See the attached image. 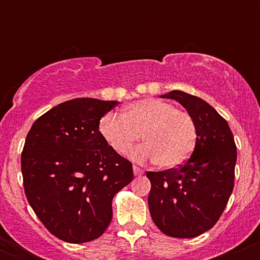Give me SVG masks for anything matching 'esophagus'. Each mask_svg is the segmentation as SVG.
I'll use <instances>...</instances> for the list:
<instances>
[{
    "instance_id": "obj_1",
    "label": "esophagus",
    "mask_w": 260,
    "mask_h": 260,
    "mask_svg": "<svg viewBox=\"0 0 260 260\" xmlns=\"http://www.w3.org/2000/svg\"><path fill=\"white\" fill-rule=\"evenodd\" d=\"M133 172H134V176H140V175H143V170L140 169V168H138V166H133Z\"/></svg>"
}]
</instances>
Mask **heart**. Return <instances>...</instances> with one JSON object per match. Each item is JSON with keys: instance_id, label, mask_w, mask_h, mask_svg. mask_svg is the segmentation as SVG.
Masks as SVG:
<instances>
[{"instance_id": "b5f03b06", "label": "heart", "mask_w": 260, "mask_h": 260, "mask_svg": "<svg viewBox=\"0 0 260 260\" xmlns=\"http://www.w3.org/2000/svg\"><path fill=\"white\" fill-rule=\"evenodd\" d=\"M99 131L116 153L126 154L140 139H145L131 153L138 162L156 161L165 169L180 166L196 147L197 127L189 113L159 99L136 101L123 115L109 113L101 118Z\"/></svg>"}]
</instances>
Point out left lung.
Instances as JSON below:
<instances>
[{"instance_id":"obj_1","label":"left lung","mask_w":260,"mask_h":260,"mask_svg":"<svg viewBox=\"0 0 260 260\" xmlns=\"http://www.w3.org/2000/svg\"><path fill=\"white\" fill-rule=\"evenodd\" d=\"M181 104L197 127L196 147L184 165L147 172L155 225L176 238H192L215 225L234 189L237 151L229 123L207 101L181 90L161 95Z\"/></svg>"}]
</instances>
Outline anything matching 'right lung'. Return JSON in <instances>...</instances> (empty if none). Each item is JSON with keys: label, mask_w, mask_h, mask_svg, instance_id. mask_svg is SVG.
<instances>
[{"label": "right lung", "mask_w": 260, "mask_h": 260, "mask_svg": "<svg viewBox=\"0 0 260 260\" xmlns=\"http://www.w3.org/2000/svg\"><path fill=\"white\" fill-rule=\"evenodd\" d=\"M118 101L68 100L32 123L22 153L25 196L45 228L68 243L100 237L112 199L133 180L132 162L103 138L99 124Z\"/></svg>", "instance_id": "1"}]
</instances>
